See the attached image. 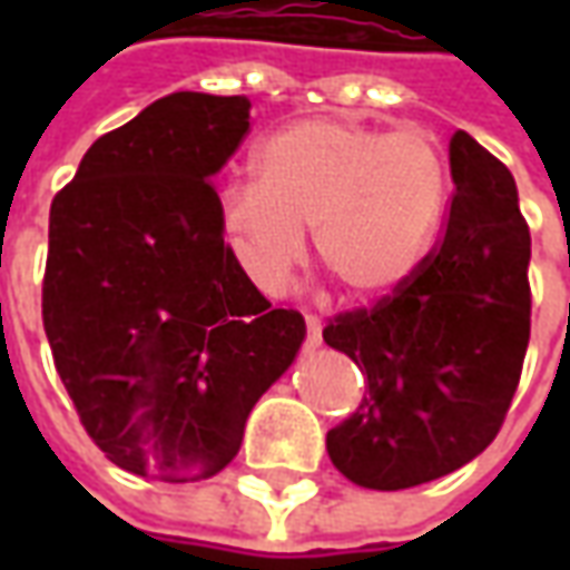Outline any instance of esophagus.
Segmentation results:
<instances>
[{"mask_svg": "<svg viewBox=\"0 0 570 570\" xmlns=\"http://www.w3.org/2000/svg\"><path fill=\"white\" fill-rule=\"evenodd\" d=\"M305 326H308V338H305V345L317 347L321 345V317L317 314H305Z\"/></svg>", "mask_w": 570, "mask_h": 570, "instance_id": "1", "label": "esophagus"}]
</instances>
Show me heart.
Listing matches in <instances>:
<instances>
[{"label": "heart", "mask_w": 570, "mask_h": 570, "mask_svg": "<svg viewBox=\"0 0 570 570\" xmlns=\"http://www.w3.org/2000/svg\"><path fill=\"white\" fill-rule=\"evenodd\" d=\"M259 183L219 191V225L253 284L274 293L305 256L351 302H379L419 274L436 244L449 161L424 130H379L347 118H308L256 151Z\"/></svg>", "instance_id": "b5f03b06"}]
</instances>
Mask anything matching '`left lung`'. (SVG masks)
I'll return each instance as SVG.
<instances>
[{
    "label": "left lung",
    "instance_id": "left-lung-1",
    "mask_svg": "<svg viewBox=\"0 0 570 570\" xmlns=\"http://www.w3.org/2000/svg\"><path fill=\"white\" fill-rule=\"evenodd\" d=\"M452 207L400 293L335 314L323 342L354 360L366 394L326 433L354 485L400 491L440 479L498 436L528 335L531 235L507 164L466 130L449 142Z\"/></svg>",
    "mask_w": 570,
    "mask_h": 570
}]
</instances>
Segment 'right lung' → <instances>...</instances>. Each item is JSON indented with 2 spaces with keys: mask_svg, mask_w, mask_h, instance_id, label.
Returning a JSON list of instances; mask_svg holds the SVG:
<instances>
[{
  "mask_svg": "<svg viewBox=\"0 0 570 570\" xmlns=\"http://www.w3.org/2000/svg\"><path fill=\"white\" fill-rule=\"evenodd\" d=\"M247 134L244 94H170L94 142L51 200L57 375L97 449L137 476L198 482L232 464L305 338L223 237L213 176Z\"/></svg>",
  "mask_w": 570,
  "mask_h": 570,
  "instance_id": "1",
  "label": "right lung"
}]
</instances>
